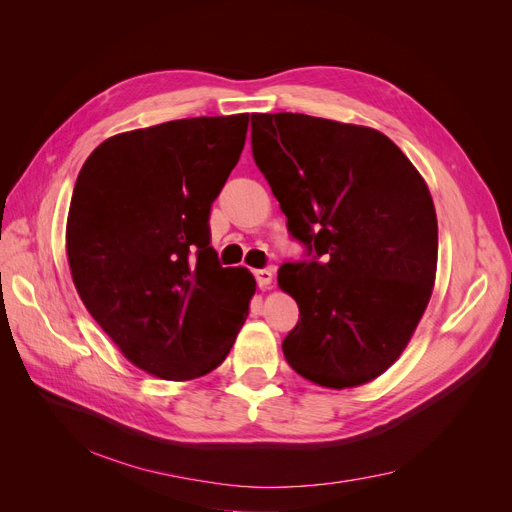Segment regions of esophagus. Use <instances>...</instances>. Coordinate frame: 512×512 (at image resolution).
Listing matches in <instances>:
<instances>
[{"mask_svg":"<svg viewBox=\"0 0 512 512\" xmlns=\"http://www.w3.org/2000/svg\"><path fill=\"white\" fill-rule=\"evenodd\" d=\"M253 274H255V280H257V284H259V286H263V288L270 286V284H272V280H274V274H272V270H255Z\"/></svg>","mask_w":512,"mask_h":512,"instance_id":"esophagus-1","label":"esophagus"}]
</instances>
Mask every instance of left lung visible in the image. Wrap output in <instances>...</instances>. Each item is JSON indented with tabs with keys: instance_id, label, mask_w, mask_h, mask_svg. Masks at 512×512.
I'll return each mask as SVG.
<instances>
[{
	"instance_id": "8db88e82",
	"label": "left lung",
	"mask_w": 512,
	"mask_h": 512,
	"mask_svg": "<svg viewBox=\"0 0 512 512\" xmlns=\"http://www.w3.org/2000/svg\"><path fill=\"white\" fill-rule=\"evenodd\" d=\"M253 159L305 247L278 282L299 305L288 365L326 388L384 373L432 297L438 220L407 155L373 128L305 114H253Z\"/></svg>"
}]
</instances>
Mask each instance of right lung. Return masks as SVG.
Masks as SVG:
<instances>
[{"instance_id":"1","label":"right lung","mask_w":512,"mask_h":512,"mask_svg":"<svg viewBox=\"0 0 512 512\" xmlns=\"http://www.w3.org/2000/svg\"><path fill=\"white\" fill-rule=\"evenodd\" d=\"M249 114L184 118L103 141L68 211L74 286L124 357L164 380L218 367L255 278L222 267L209 213L245 147Z\"/></svg>"}]
</instances>
